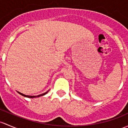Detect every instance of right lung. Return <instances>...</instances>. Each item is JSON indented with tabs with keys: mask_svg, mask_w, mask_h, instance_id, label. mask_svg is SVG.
I'll return each instance as SVG.
<instances>
[{
	"mask_svg": "<svg viewBox=\"0 0 128 128\" xmlns=\"http://www.w3.org/2000/svg\"><path fill=\"white\" fill-rule=\"evenodd\" d=\"M18 92L19 94H20L22 95V96H24V97H26V98H36V97H40V96H44V95L46 94L47 93V92H48V91H47V92H45V93H44V94H40V95H38V96H28V95H25V94H23L21 93V92Z\"/></svg>",
	"mask_w": 128,
	"mask_h": 128,
	"instance_id": "obj_1",
	"label": "right lung"
}]
</instances>
